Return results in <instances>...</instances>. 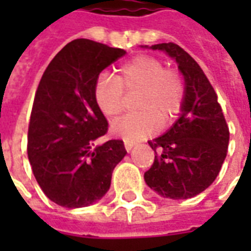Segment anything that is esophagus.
I'll list each match as a JSON object with an SVG mask.
<instances>
[{"mask_svg":"<svg viewBox=\"0 0 251 251\" xmlns=\"http://www.w3.org/2000/svg\"><path fill=\"white\" fill-rule=\"evenodd\" d=\"M125 149L127 151V152H130L131 149H133V142L125 141Z\"/></svg>","mask_w":251,"mask_h":251,"instance_id":"34e87169","label":"esophagus"}]
</instances>
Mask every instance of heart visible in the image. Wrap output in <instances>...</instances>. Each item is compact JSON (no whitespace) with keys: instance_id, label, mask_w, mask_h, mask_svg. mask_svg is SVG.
Returning a JSON list of instances; mask_svg holds the SVG:
<instances>
[{"instance_id":"obj_1","label":"heart","mask_w":251,"mask_h":251,"mask_svg":"<svg viewBox=\"0 0 251 251\" xmlns=\"http://www.w3.org/2000/svg\"><path fill=\"white\" fill-rule=\"evenodd\" d=\"M184 76L177 70L167 68L160 59L136 56L118 68L117 76L104 72L94 87V99L107 118H117L125 111L127 95L137 94V113L124 117L111 126L115 136L129 142L151 136L158 125H168L177 117L185 100Z\"/></svg>"}]
</instances>
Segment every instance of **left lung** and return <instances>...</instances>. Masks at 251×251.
<instances>
[{"instance_id":"8db88e82","label":"left lung","mask_w":251,"mask_h":251,"mask_svg":"<svg viewBox=\"0 0 251 251\" xmlns=\"http://www.w3.org/2000/svg\"><path fill=\"white\" fill-rule=\"evenodd\" d=\"M151 48L174 57L187 91L179 120L164 136L149 141L156 154L144 179L164 198L189 199L208 188L219 175L230 131L215 90L192 56L175 43Z\"/></svg>"}]
</instances>
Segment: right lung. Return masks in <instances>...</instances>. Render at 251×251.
Returning a JSON list of instances; mask_svg holds the SVG:
<instances>
[{
	"instance_id": "right-lung-1",
	"label": "right lung",
	"mask_w": 251,
	"mask_h": 251,
	"mask_svg": "<svg viewBox=\"0 0 251 251\" xmlns=\"http://www.w3.org/2000/svg\"><path fill=\"white\" fill-rule=\"evenodd\" d=\"M126 52L76 39L53 57L36 91L28 127V158L37 183L53 203L79 208L110 188L115 165L125 157L122 140L95 141L107 120L94 99L100 72Z\"/></svg>"
}]
</instances>
